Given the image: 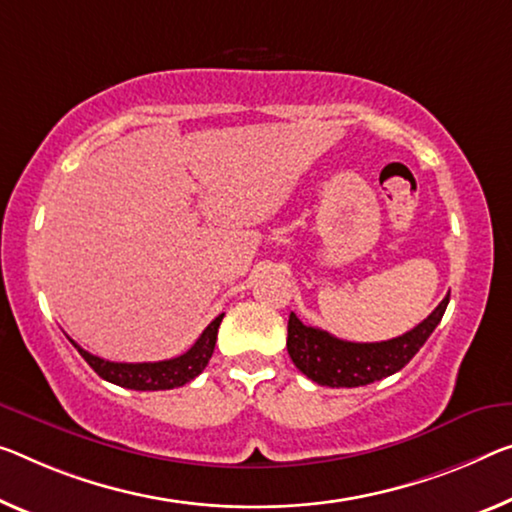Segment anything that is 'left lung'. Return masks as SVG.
Here are the masks:
<instances>
[{
  "instance_id": "obj_1",
  "label": "left lung",
  "mask_w": 512,
  "mask_h": 512,
  "mask_svg": "<svg viewBox=\"0 0 512 512\" xmlns=\"http://www.w3.org/2000/svg\"><path fill=\"white\" fill-rule=\"evenodd\" d=\"M448 297L451 293L410 332L380 343L341 341L322 329L306 327L295 313H290L286 341L288 355L309 380L322 384V387H364V384L389 377L405 364H410V359L423 348V343L442 320Z\"/></svg>"
}]
</instances>
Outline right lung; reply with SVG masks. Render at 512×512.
<instances>
[{"label": "right lung", "mask_w": 512, "mask_h": 512, "mask_svg": "<svg viewBox=\"0 0 512 512\" xmlns=\"http://www.w3.org/2000/svg\"><path fill=\"white\" fill-rule=\"evenodd\" d=\"M222 316H217L210 325L203 329V334L196 338V343L190 350L183 352L180 357L164 359V361H144V364H121V361H107L100 359L91 352L80 348L75 341H70L77 348V352L84 357L86 364H89L93 371H96L102 380L119 384L125 389L135 391H164V389H176L183 387L190 380H194L203 368L208 366V361L215 352L217 343V329Z\"/></svg>", "instance_id": "right-lung-1"}]
</instances>
